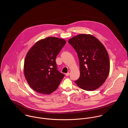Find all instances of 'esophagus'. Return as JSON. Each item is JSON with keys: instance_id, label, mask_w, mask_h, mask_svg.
<instances>
[{"instance_id": "obj_1", "label": "esophagus", "mask_w": 128, "mask_h": 128, "mask_svg": "<svg viewBox=\"0 0 128 128\" xmlns=\"http://www.w3.org/2000/svg\"><path fill=\"white\" fill-rule=\"evenodd\" d=\"M69 75H70V73H69V72H68V73H66V74H65V75H66V76H69Z\"/></svg>"}]
</instances>
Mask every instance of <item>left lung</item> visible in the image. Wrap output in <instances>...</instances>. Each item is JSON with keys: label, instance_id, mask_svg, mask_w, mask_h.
<instances>
[{"label": "left lung", "instance_id": "left-lung-1", "mask_svg": "<svg viewBox=\"0 0 128 128\" xmlns=\"http://www.w3.org/2000/svg\"><path fill=\"white\" fill-rule=\"evenodd\" d=\"M78 54L80 77L75 81L82 90L92 91L102 86L110 71L108 54L102 43L90 34H80L68 40Z\"/></svg>", "mask_w": 128, "mask_h": 128}]
</instances>
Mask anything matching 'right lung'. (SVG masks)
<instances>
[{
	"label": "right lung",
	"mask_w": 128,
	"mask_h": 128,
	"mask_svg": "<svg viewBox=\"0 0 128 128\" xmlns=\"http://www.w3.org/2000/svg\"><path fill=\"white\" fill-rule=\"evenodd\" d=\"M66 42L64 39L50 36L38 40L28 51L24 73L32 90L46 94L57 90L65 76L57 70L55 59Z\"/></svg>",
	"instance_id": "1"
}]
</instances>
